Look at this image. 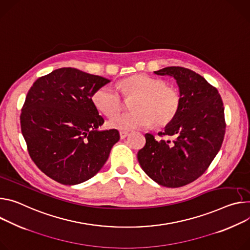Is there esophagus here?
Wrapping results in <instances>:
<instances>
[{
    "label": "esophagus",
    "instance_id": "esophagus-1",
    "mask_svg": "<svg viewBox=\"0 0 250 250\" xmlns=\"http://www.w3.org/2000/svg\"><path fill=\"white\" fill-rule=\"evenodd\" d=\"M127 135H128V131H125V130H121V131H120V137H121L122 140L125 139V138L127 137Z\"/></svg>",
    "mask_w": 250,
    "mask_h": 250
}]
</instances>
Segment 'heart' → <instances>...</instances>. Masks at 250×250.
Masks as SVG:
<instances>
[{
    "mask_svg": "<svg viewBox=\"0 0 250 250\" xmlns=\"http://www.w3.org/2000/svg\"><path fill=\"white\" fill-rule=\"evenodd\" d=\"M125 98H135L130 112L114 116L107 122L111 128L130 130L153 124L156 127H166L171 124L181 105L179 90L162 80L146 75H135L121 83ZM95 106L104 115L111 117L123 106V99L118 89L110 85L98 88L93 95Z\"/></svg>",
    "mask_w": 250,
    "mask_h": 250,
    "instance_id": "b5f03b06",
    "label": "heart"
}]
</instances>
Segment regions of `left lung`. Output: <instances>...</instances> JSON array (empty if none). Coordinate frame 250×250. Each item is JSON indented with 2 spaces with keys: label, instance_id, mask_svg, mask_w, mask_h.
I'll return each instance as SVG.
<instances>
[{
  "label": "left lung",
  "instance_id": "1",
  "mask_svg": "<svg viewBox=\"0 0 250 250\" xmlns=\"http://www.w3.org/2000/svg\"><path fill=\"white\" fill-rule=\"evenodd\" d=\"M154 74L174 78L181 105L174 121L158 132L167 140L146 133L138 160L158 185L180 188L202 175L219 151L225 133L223 103L218 90L189 69L167 66Z\"/></svg>",
  "mask_w": 250,
  "mask_h": 250
}]
</instances>
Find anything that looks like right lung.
Here are the masks:
<instances>
[{
	"label": "right lung",
	"instance_id": "obj_1",
	"mask_svg": "<svg viewBox=\"0 0 250 250\" xmlns=\"http://www.w3.org/2000/svg\"><path fill=\"white\" fill-rule=\"evenodd\" d=\"M109 82L62 67L39 78L28 92L20 121L29 154L62 185H79L96 175L120 140L118 129H98L104 121L92 100Z\"/></svg>",
	"mask_w": 250,
	"mask_h": 250
}]
</instances>
